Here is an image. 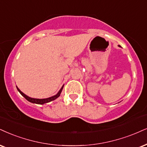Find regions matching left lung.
<instances>
[{
  "label": "left lung",
  "instance_id": "left-lung-1",
  "mask_svg": "<svg viewBox=\"0 0 147 147\" xmlns=\"http://www.w3.org/2000/svg\"><path fill=\"white\" fill-rule=\"evenodd\" d=\"M119 46V47H121V46H119H119Z\"/></svg>",
  "mask_w": 147,
  "mask_h": 147
}]
</instances>
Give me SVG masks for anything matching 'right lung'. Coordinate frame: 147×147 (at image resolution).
<instances>
[{
	"mask_svg": "<svg viewBox=\"0 0 147 147\" xmlns=\"http://www.w3.org/2000/svg\"><path fill=\"white\" fill-rule=\"evenodd\" d=\"M63 86H64V85L61 87V89L59 90V91L58 92L57 95L52 96V97H48V98H45V99H35V98H31V97H28V96H27L26 95H25L24 93H23L18 88L17 86H16V88H17V89L18 91L20 92V93L24 97L25 99H26V100H28V101H30V102L31 103H33V104H46V103H48V102H50V101H54V99H56L58 97H59L60 95H61V92H62V90L63 88Z\"/></svg>",
	"mask_w": 147,
	"mask_h": 147,
	"instance_id": "1",
	"label": "right lung"
}]
</instances>
